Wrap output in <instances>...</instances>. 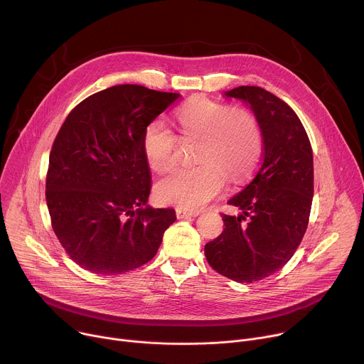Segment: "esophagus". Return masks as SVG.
<instances>
[{"instance_id": "1", "label": "esophagus", "mask_w": 364, "mask_h": 364, "mask_svg": "<svg viewBox=\"0 0 364 364\" xmlns=\"http://www.w3.org/2000/svg\"><path fill=\"white\" fill-rule=\"evenodd\" d=\"M177 219H187V218H196L198 216V210H186V209H177Z\"/></svg>"}]
</instances>
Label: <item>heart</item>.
<instances>
[{
    "instance_id": "obj_1",
    "label": "heart",
    "mask_w": 364,
    "mask_h": 364,
    "mask_svg": "<svg viewBox=\"0 0 364 364\" xmlns=\"http://www.w3.org/2000/svg\"><path fill=\"white\" fill-rule=\"evenodd\" d=\"M184 136H200L196 167L176 170L163 178L155 194L167 204L196 210L220 194L226 174L232 181L247 177L262 152V132L255 115L245 108H229L222 102L196 96L177 111ZM177 135L161 119L144 132L142 149L148 166L167 173L176 166Z\"/></svg>"
}]
</instances>
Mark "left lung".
Returning <instances> with one entry per match:
<instances>
[{"instance_id":"left-lung-1","label":"left lung","mask_w":364,"mask_h":364,"mask_svg":"<svg viewBox=\"0 0 364 364\" xmlns=\"http://www.w3.org/2000/svg\"><path fill=\"white\" fill-rule=\"evenodd\" d=\"M225 95L249 103L264 152L253 180L228 201L240 215H222L225 229L204 255L220 275L250 284L279 271L304 237L314 194L313 148L296 114L274 93L239 86Z\"/></svg>"}]
</instances>
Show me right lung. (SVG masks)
Masks as SVG:
<instances>
[{
	"instance_id": "right-lung-1",
	"label": "right lung",
	"mask_w": 364,
	"mask_h": 364,
	"mask_svg": "<svg viewBox=\"0 0 364 364\" xmlns=\"http://www.w3.org/2000/svg\"><path fill=\"white\" fill-rule=\"evenodd\" d=\"M178 97L117 85L82 100L58 132L46 201L59 242L83 269L118 275L142 267L176 222L174 209L146 204L151 174L142 138Z\"/></svg>"
}]
</instances>
